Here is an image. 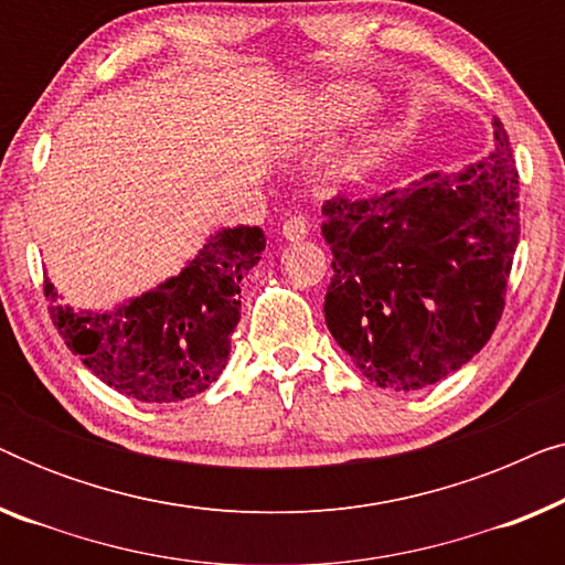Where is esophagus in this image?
<instances>
[{"label":"esophagus","mask_w":565,"mask_h":565,"mask_svg":"<svg viewBox=\"0 0 565 565\" xmlns=\"http://www.w3.org/2000/svg\"><path fill=\"white\" fill-rule=\"evenodd\" d=\"M306 236H308V221L303 218V215H292V218L282 223L285 242H303Z\"/></svg>","instance_id":"obj_1"}]
</instances>
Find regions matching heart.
Listing matches in <instances>:
<instances>
[{"mask_svg": "<svg viewBox=\"0 0 565 565\" xmlns=\"http://www.w3.org/2000/svg\"><path fill=\"white\" fill-rule=\"evenodd\" d=\"M373 105V92L360 84H334L319 99L321 126H344Z\"/></svg>", "mask_w": 565, "mask_h": 565, "instance_id": "b5f03b06", "label": "heart"}]
</instances>
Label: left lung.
Here are the masks:
<instances>
[{
    "label": "left lung",
    "mask_w": 565,
    "mask_h": 565,
    "mask_svg": "<svg viewBox=\"0 0 565 565\" xmlns=\"http://www.w3.org/2000/svg\"><path fill=\"white\" fill-rule=\"evenodd\" d=\"M493 138L497 149L460 172L321 207L334 254L327 327L381 388L439 383L497 329L520 242V174L499 118Z\"/></svg>",
    "instance_id": "left-lung-1"
}]
</instances>
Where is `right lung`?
<instances>
[{"label": "right lung", "mask_w": 565, "mask_h": 565, "mask_svg": "<svg viewBox=\"0 0 565 565\" xmlns=\"http://www.w3.org/2000/svg\"><path fill=\"white\" fill-rule=\"evenodd\" d=\"M265 252L259 226L223 228L180 275L115 311H74L45 298L53 327L99 381L143 404H177L218 381L242 319V277Z\"/></svg>", "instance_id": "1"}]
</instances>
